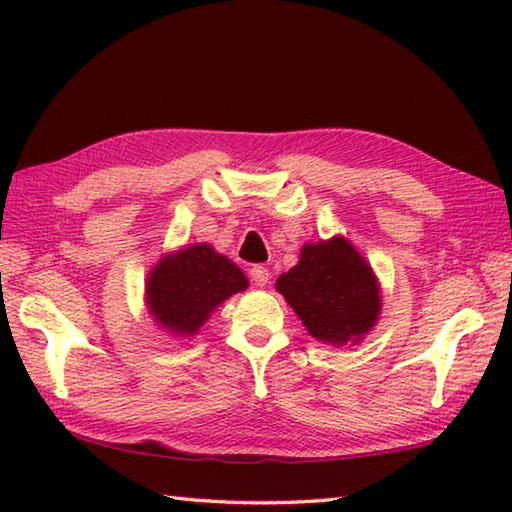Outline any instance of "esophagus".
I'll return each instance as SVG.
<instances>
[{
  "mask_svg": "<svg viewBox=\"0 0 512 512\" xmlns=\"http://www.w3.org/2000/svg\"><path fill=\"white\" fill-rule=\"evenodd\" d=\"M250 279L255 281V286H259V288H264L268 281H270V273H268V268L266 266H253L250 268Z\"/></svg>",
  "mask_w": 512,
  "mask_h": 512,
  "instance_id": "esophagus-1",
  "label": "esophagus"
}]
</instances>
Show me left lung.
Wrapping results in <instances>:
<instances>
[{"instance_id": "1", "label": "left lung", "mask_w": 512, "mask_h": 512, "mask_svg": "<svg viewBox=\"0 0 512 512\" xmlns=\"http://www.w3.org/2000/svg\"><path fill=\"white\" fill-rule=\"evenodd\" d=\"M277 290L314 339L332 345L361 341L380 314L374 270L341 235L303 246L299 264L277 279Z\"/></svg>"}]
</instances>
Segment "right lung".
Masks as SVG:
<instances>
[{"mask_svg": "<svg viewBox=\"0 0 512 512\" xmlns=\"http://www.w3.org/2000/svg\"><path fill=\"white\" fill-rule=\"evenodd\" d=\"M246 288L248 279L231 259L209 244H193L162 257L145 292L149 314L162 330L193 336L222 301Z\"/></svg>", "mask_w": 512, "mask_h": 512, "instance_id": "obj_1", "label": "right lung"}]
</instances>
